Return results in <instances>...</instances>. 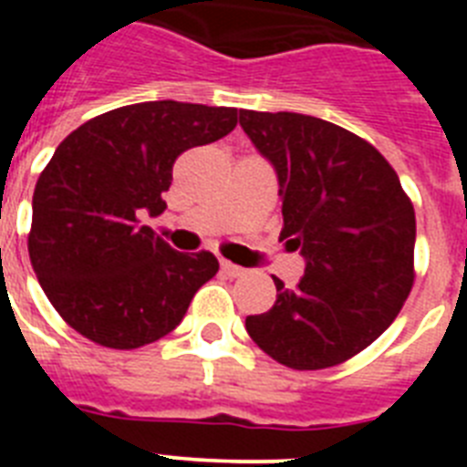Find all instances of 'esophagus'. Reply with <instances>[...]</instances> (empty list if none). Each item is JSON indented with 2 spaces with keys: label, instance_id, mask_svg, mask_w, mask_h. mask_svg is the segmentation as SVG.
<instances>
[{
  "label": "esophagus",
  "instance_id": "obj_1",
  "mask_svg": "<svg viewBox=\"0 0 467 467\" xmlns=\"http://www.w3.org/2000/svg\"><path fill=\"white\" fill-rule=\"evenodd\" d=\"M220 266H222V271H224V274L229 275V278H241V275L247 274V271L243 269V266H236V264H231V262H222Z\"/></svg>",
  "mask_w": 467,
  "mask_h": 467
}]
</instances>
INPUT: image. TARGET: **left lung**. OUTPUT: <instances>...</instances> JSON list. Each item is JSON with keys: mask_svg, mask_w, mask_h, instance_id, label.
<instances>
[{"mask_svg": "<svg viewBox=\"0 0 467 467\" xmlns=\"http://www.w3.org/2000/svg\"><path fill=\"white\" fill-rule=\"evenodd\" d=\"M241 128L274 166L280 241L306 269L274 275L275 304L245 317L254 344L292 369H325L377 341L414 283V205L398 172L358 135L295 111L241 109Z\"/></svg>", "mask_w": 467, "mask_h": 467, "instance_id": "obj_1", "label": "left lung"}]
</instances>
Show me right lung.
Returning <instances> with one entry per match:
<instances>
[{
	"label": "right lung",
	"mask_w": 467,
	"mask_h": 467,
	"mask_svg": "<svg viewBox=\"0 0 467 467\" xmlns=\"http://www.w3.org/2000/svg\"><path fill=\"white\" fill-rule=\"evenodd\" d=\"M234 107L154 100L90 119L57 144L32 196L30 262L65 323L130 350L182 323L220 262L177 253L140 222L166 210L182 151L229 135Z\"/></svg>",
	"instance_id": "add662e5"
}]
</instances>
